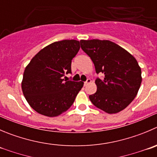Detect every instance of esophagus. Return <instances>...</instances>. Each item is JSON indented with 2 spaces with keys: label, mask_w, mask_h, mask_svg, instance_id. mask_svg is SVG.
I'll return each mask as SVG.
<instances>
[{
  "label": "esophagus",
  "mask_w": 157,
  "mask_h": 157,
  "mask_svg": "<svg viewBox=\"0 0 157 157\" xmlns=\"http://www.w3.org/2000/svg\"><path fill=\"white\" fill-rule=\"evenodd\" d=\"M90 82H91L90 78H87V80H86V81L84 82V86H86L88 84H89V83H90Z\"/></svg>",
  "instance_id": "obj_1"
}]
</instances>
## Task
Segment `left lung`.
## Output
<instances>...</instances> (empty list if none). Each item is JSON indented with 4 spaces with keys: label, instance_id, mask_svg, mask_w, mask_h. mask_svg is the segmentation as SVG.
Here are the masks:
<instances>
[{
    "label": "left lung",
    "instance_id": "obj_1",
    "mask_svg": "<svg viewBox=\"0 0 157 157\" xmlns=\"http://www.w3.org/2000/svg\"><path fill=\"white\" fill-rule=\"evenodd\" d=\"M81 48L95 65L97 91L89 95L95 106L113 114L122 111L137 95L142 82L141 68L127 51L108 40H81Z\"/></svg>",
    "mask_w": 157,
    "mask_h": 157
}]
</instances>
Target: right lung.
<instances>
[{
	"instance_id": "obj_1",
	"label": "right lung",
	"mask_w": 157,
	"mask_h": 157,
	"mask_svg": "<svg viewBox=\"0 0 157 157\" xmlns=\"http://www.w3.org/2000/svg\"><path fill=\"white\" fill-rule=\"evenodd\" d=\"M79 49L75 40L56 41L40 51L25 68L22 91L37 113L54 117L71 106L83 82L63 77L71 73V60Z\"/></svg>"
}]
</instances>
